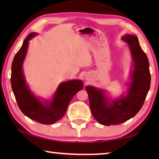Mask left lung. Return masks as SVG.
I'll list each match as a JSON object with an SVG mask.
<instances>
[{
	"mask_svg": "<svg viewBox=\"0 0 159 159\" xmlns=\"http://www.w3.org/2000/svg\"><path fill=\"white\" fill-rule=\"evenodd\" d=\"M121 39L128 43L133 60L128 89L119 98L109 100L106 91L94 86H86L91 111L100 124L109 126L125 122L142 108L150 88L151 75L147 56L139 45L136 36L125 34Z\"/></svg>",
	"mask_w": 159,
	"mask_h": 159,
	"instance_id": "left-lung-1",
	"label": "left lung"
}]
</instances>
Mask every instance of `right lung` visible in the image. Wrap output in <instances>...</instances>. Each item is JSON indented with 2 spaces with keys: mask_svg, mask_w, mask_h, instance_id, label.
I'll return each mask as SVG.
<instances>
[{
  "mask_svg": "<svg viewBox=\"0 0 159 159\" xmlns=\"http://www.w3.org/2000/svg\"><path fill=\"white\" fill-rule=\"evenodd\" d=\"M37 33L29 34L16 54L12 64L11 85L21 112L31 119L45 125L57 122L65 114L67 107L73 97L83 89L80 80H71L61 83L56 90L52 99L45 100L32 93L25 79L23 64L28 50L29 41Z\"/></svg>",
  "mask_w": 159,
  "mask_h": 159,
  "instance_id": "add662e5",
  "label": "right lung"
}]
</instances>
